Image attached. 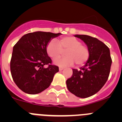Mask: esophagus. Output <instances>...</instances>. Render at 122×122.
Returning <instances> with one entry per match:
<instances>
[{"label": "esophagus", "mask_w": 122, "mask_h": 122, "mask_svg": "<svg viewBox=\"0 0 122 122\" xmlns=\"http://www.w3.org/2000/svg\"><path fill=\"white\" fill-rule=\"evenodd\" d=\"M63 69H64V68H63V67H61V66H60V67H59V71L63 70Z\"/></svg>", "instance_id": "obj_1"}]
</instances>
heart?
Returning <instances> with one entry per match:
<instances>
[{"label": "heart", "mask_w": 122, "mask_h": 122, "mask_svg": "<svg viewBox=\"0 0 122 122\" xmlns=\"http://www.w3.org/2000/svg\"><path fill=\"white\" fill-rule=\"evenodd\" d=\"M46 53L52 59H56L65 52L66 57L56 59L54 63L62 66H71L74 63L77 66H82L88 61L90 51L86 45L74 36H65L59 38L57 43L51 40L47 44Z\"/></svg>", "instance_id": "heart-1"}]
</instances>
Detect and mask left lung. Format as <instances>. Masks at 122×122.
I'll return each mask as SVG.
<instances>
[{
	"mask_svg": "<svg viewBox=\"0 0 122 122\" xmlns=\"http://www.w3.org/2000/svg\"><path fill=\"white\" fill-rule=\"evenodd\" d=\"M84 41L90 51V57L79 70L73 69V74L66 80L71 93L79 98L93 95L104 86L109 76L112 59L109 48L96 38L76 35Z\"/></svg>",
	"mask_w": 122,
	"mask_h": 122,
	"instance_id": "obj_1",
	"label": "left lung"
}]
</instances>
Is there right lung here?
<instances>
[{
	"label": "right lung",
	"mask_w": 122,
	"mask_h": 122,
	"mask_svg": "<svg viewBox=\"0 0 122 122\" xmlns=\"http://www.w3.org/2000/svg\"><path fill=\"white\" fill-rule=\"evenodd\" d=\"M61 33H27L13 46L10 71L16 86L25 93L37 94L49 87L59 66L52 64L46 48L51 38ZM47 65V67L45 66Z\"/></svg>",
	"instance_id": "add662e5"
}]
</instances>
